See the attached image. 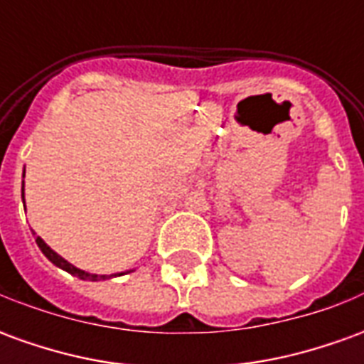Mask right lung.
<instances>
[{"instance_id": "right-lung-1", "label": "right lung", "mask_w": 364, "mask_h": 364, "mask_svg": "<svg viewBox=\"0 0 364 364\" xmlns=\"http://www.w3.org/2000/svg\"><path fill=\"white\" fill-rule=\"evenodd\" d=\"M23 177H25V171H23ZM23 205H25V181H23ZM35 234V232H33ZM36 236V234H35ZM36 245L41 247V252L44 253V257L48 261H52L56 267L64 269V271H68L70 274H74V277H77V279H82V281H107V279H111V277H120V274L124 273H114V274H95V273H87V271H83V269H77L75 265H72L70 261H66L62 255H58V253L52 250L50 245L44 242L43 237L36 236ZM128 273V271H127Z\"/></svg>"}]
</instances>
